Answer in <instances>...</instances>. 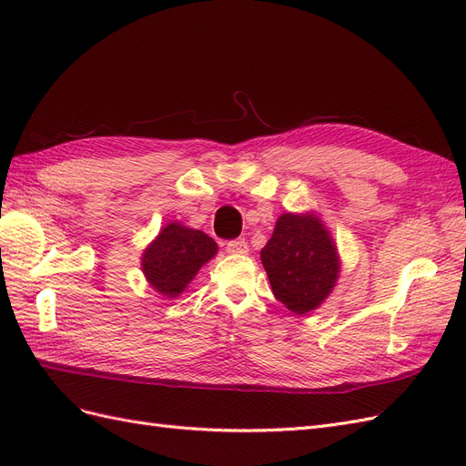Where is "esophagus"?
<instances>
[{
    "instance_id": "34e87169",
    "label": "esophagus",
    "mask_w": 466,
    "mask_h": 466,
    "mask_svg": "<svg viewBox=\"0 0 466 466\" xmlns=\"http://www.w3.org/2000/svg\"><path fill=\"white\" fill-rule=\"evenodd\" d=\"M225 248H228L231 255H245V252H248V245L245 238H231V241L225 245Z\"/></svg>"
}]
</instances>
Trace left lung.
<instances>
[{"label": "left lung", "instance_id": "1", "mask_svg": "<svg viewBox=\"0 0 466 466\" xmlns=\"http://www.w3.org/2000/svg\"><path fill=\"white\" fill-rule=\"evenodd\" d=\"M260 258L276 299L295 315L313 311L336 284V247L313 214L281 216Z\"/></svg>", "mask_w": 466, "mask_h": 466}]
</instances>
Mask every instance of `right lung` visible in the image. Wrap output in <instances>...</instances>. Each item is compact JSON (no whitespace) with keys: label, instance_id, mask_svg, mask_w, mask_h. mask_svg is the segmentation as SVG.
Wrapping results in <instances>:
<instances>
[{"label":"right lung","instance_id":"right-lung-1","mask_svg":"<svg viewBox=\"0 0 466 466\" xmlns=\"http://www.w3.org/2000/svg\"><path fill=\"white\" fill-rule=\"evenodd\" d=\"M216 250V241L206 233L168 223L144 252L142 268L153 289L177 298Z\"/></svg>","mask_w":466,"mask_h":466}]
</instances>
